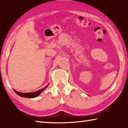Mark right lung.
Listing matches in <instances>:
<instances>
[{"label": "right lung", "mask_w": 128, "mask_h": 128, "mask_svg": "<svg viewBox=\"0 0 128 128\" xmlns=\"http://www.w3.org/2000/svg\"><path fill=\"white\" fill-rule=\"evenodd\" d=\"M49 85V84H48V85H47L46 87L43 88H41V89L39 90L38 91H36V92H28V93H24V92H17V91L15 90L14 89V90L15 92L16 93V94L19 95V96H20L21 97H24V98H36V97L38 96L40 94V93L42 92L43 90H44L46 88L48 87V86Z\"/></svg>", "instance_id": "obj_1"}]
</instances>
